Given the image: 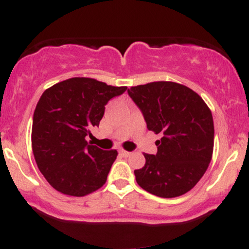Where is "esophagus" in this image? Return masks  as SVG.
<instances>
[{"mask_svg":"<svg viewBox=\"0 0 249 249\" xmlns=\"http://www.w3.org/2000/svg\"><path fill=\"white\" fill-rule=\"evenodd\" d=\"M119 153H121L122 157H124V158H127V157H130L131 152H128V151H125V150H121L119 151Z\"/></svg>","mask_w":249,"mask_h":249,"instance_id":"34e87169","label":"esophagus"}]
</instances>
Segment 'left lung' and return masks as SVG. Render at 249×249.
Listing matches in <instances>:
<instances>
[{"label": "left lung", "instance_id": "1", "mask_svg": "<svg viewBox=\"0 0 249 249\" xmlns=\"http://www.w3.org/2000/svg\"><path fill=\"white\" fill-rule=\"evenodd\" d=\"M141 108L147 128L161 134L157 154L134 171L138 185L160 198L192 190L213 154L214 124L210 107L192 89L174 82H152L127 90Z\"/></svg>", "mask_w": 249, "mask_h": 249}]
</instances>
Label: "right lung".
<instances>
[{
  "instance_id": "obj_1",
  "label": "right lung",
  "mask_w": 249,
  "mask_h": 249,
  "mask_svg": "<svg viewBox=\"0 0 249 249\" xmlns=\"http://www.w3.org/2000/svg\"><path fill=\"white\" fill-rule=\"evenodd\" d=\"M126 89L73 77L43 92L34 112L31 145L38 170L58 192L84 196L105 184L118 152L85 138L99 125L107 102Z\"/></svg>"
}]
</instances>
